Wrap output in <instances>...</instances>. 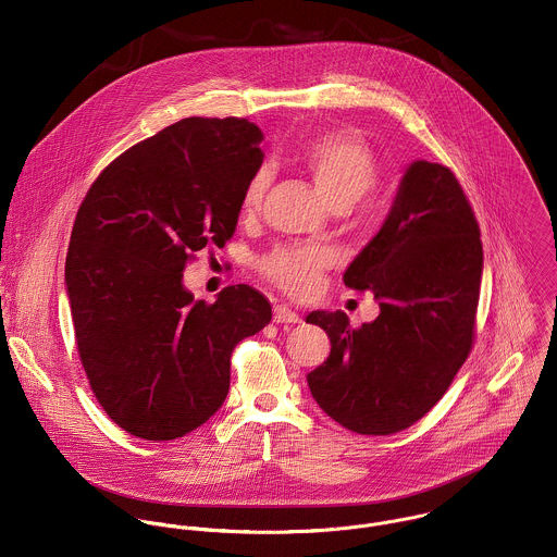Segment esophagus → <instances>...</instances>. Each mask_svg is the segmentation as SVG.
Returning a JSON list of instances; mask_svg holds the SVG:
<instances>
[{
	"label": "esophagus",
	"instance_id": "obj_1",
	"mask_svg": "<svg viewBox=\"0 0 557 557\" xmlns=\"http://www.w3.org/2000/svg\"><path fill=\"white\" fill-rule=\"evenodd\" d=\"M274 321L276 323H300V315L294 309H289L287 305H278V307H274Z\"/></svg>",
	"mask_w": 557,
	"mask_h": 557
}]
</instances>
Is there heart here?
I'll list each match as a JSON object with an SVG mask.
<instances>
[{"label": "heart", "mask_w": 557, "mask_h": 557, "mask_svg": "<svg viewBox=\"0 0 557 557\" xmlns=\"http://www.w3.org/2000/svg\"><path fill=\"white\" fill-rule=\"evenodd\" d=\"M300 164L311 175L327 206L356 203L377 180V162L367 144L354 133H325L300 150ZM270 184L268 169H257L244 186L239 208L255 214ZM327 265L323 252L313 248H278L263 259V272L294 298H309L318 292Z\"/></svg>", "instance_id": "b5f03b06"}]
</instances>
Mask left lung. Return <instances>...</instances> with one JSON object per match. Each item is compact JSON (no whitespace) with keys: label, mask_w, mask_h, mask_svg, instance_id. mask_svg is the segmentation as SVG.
Masks as SVG:
<instances>
[{"label":"left lung","mask_w":557,"mask_h":557,"mask_svg":"<svg viewBox=\"0 0 557 557\" xmlns=\"http://www.w3.org/2000/svg\"><path fill=\"white\" fill-rule=\"evenodd\" d=\"M480 278V232L457 177L437 162H409L380 232L343 274L349 289L373 292L380 315L358 330L343 311L307 318L332 345L307 375L319 407L362 435L420 420L472 349Z\"/></svg>","instance_id":"obj_1"}]
</instances>
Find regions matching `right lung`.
<instances>
[{
  "label": "right lung",
  "mask_w": 557,
  "mask_h": 557,
  "mask_svg": "<svg viewBox=\"0 0 557 557\" xmlns=\"http://www.w3.org/2000/svg\"><path fill=\"white\" fill-rule=\"evenodd\" d=\"M261 139L238 117L180 120L113 160L81 203L66 257L77 349L98 403L135 437L169 442L214 416L234 347L272 319L248 285L206 305L182 274L234 236Z\"/></svg>",
  "instance_id": "right-lung-1"
}]
</instances>
